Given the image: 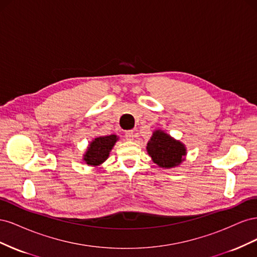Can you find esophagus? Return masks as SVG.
<instances>
[{
    "label": "esophagus",
    "instance_id": "obj_1",
    "mask_svg": "<svg viewBox=\"0 0 257 257\" xmlns=\"http://www.w3.org/2000/svg\"><path fill=\"white\" fill-rule=\"evenodd\" d=\"M125 139H126V141H133V139H134V131H126L125 132Z\"/></svg>",
    "mask_w": 257,
    "mask_h": 257
}]
</instances>
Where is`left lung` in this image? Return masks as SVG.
Wrapping results in <instances>:
<instances>
[{
	"label": "left lung",
	"mask_w": 257,
	"mask_h": 257,
	"mask_svg": "<svg viewBox=\"0 0 257 257\" xmlns=\"http://www.w3.org/2000/svg\"><path fill=\"white\" fill-rule=\"evenodd\" d=\"M147 151L155 164L163 168L180 165L186 155L185 146L161 130L154 131L147 144Z\"/></svg>",
	"instance_id": "left-lung-1"
}]
</instances>
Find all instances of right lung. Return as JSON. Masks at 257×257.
<instances>
[{
	"mask_svg": "<svg viewBox=\"0 0 257 257\" xmlns=\"http://www.w3.org/2000/svg\"><path fill=\"white\" fill-rule=\"evenodd\" d=\"M118 139L116 135L96 137L90 143L87 152L83 154V161L91 166L100 165L109 157V153Z\"/></svg>",
	"mask_w": 257,
	"mask_h": 257,
	"instance_id": "add662e5",
	"label": "right lung"
}]
</instances>
